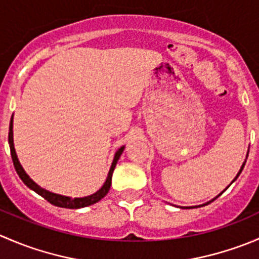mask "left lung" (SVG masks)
Listing matches in <instances>:
<instances>
[{"label": "left lung", "mask_w": 259, "mask_h": 259, "mask_svg": "<svg viewBox=\"0 0 259 259\" xmlns=\"http://www.w3.org/2000/svg\"><path fill=\"white\" fill-rule=\"evenodd\" d=\"M247 156H248V153H247ZM244 164H245V160H244V163H243V164H242L241 169H239V171H238V174H237V176H236V178H234L233 180H232V183H233V182H234V180H236L237 178H238V177H239V174H241V173H242L243 168H244ZM232 183H231V184H232ZM231 184H229V185H231ZM229 185H228V187H229ZM228 187H227V188H226V189H228ZM226 189H224V190H226ZM224 190H223V192H224ZM223 192H222V193H223ZM222 193H219V194H218V195H217V197H215V198H213V199H210V200H209V202L204 203V204H200V205H194V207H179V208H185V209H187V208H199V207H204V205L209 204V203H211V202H213V200H215V199H217V198H218V197H219V195H222Z\"/></svg>", "instance_id": "1"}]
</instances>
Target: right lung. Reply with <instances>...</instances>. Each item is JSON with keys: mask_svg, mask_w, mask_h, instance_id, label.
<instances>
[{"mask_svg": "<svg viewBox=\"0 0 259 259\" xmlns=\"http://www.w3.org/2000/svg\"><path fill=\"white\" fill-rule=\"evenodd\" d=\"M14 115L11 117V121H10V129H9V144H10V150H11V156H12V161H14L15 169H16L18 177H20L21 180L30 188L31 190L37 193L38 195H41L42 198H45L48 202L51 203V204L56 205V207L60 208H69V209H79V208H83V207H89V205H93L95 203H98L99 200L103 199L106 194H108L109 189H110L111 185V177H113L114 169L116 166L117 160H119L120 155L124 151L125 145H122L121 148H119L115 153L113 163H111L110 170H109L108 177H106L105 183L103 184V187L95 192L94 194L88 195V197H81V198H71L67 197V195H61V194H56V193H52L50 190L45 189V188H41L37 183L33 182L30 177L27 176V173L25 171V169L22 168L21 165L20 160L17 158L16 150H15V145H14Z\"/></svg>", "mask_w": 259, "mask_h": 259, "instance_id": "obj_1", "label": "right lung"}]
</instances>
